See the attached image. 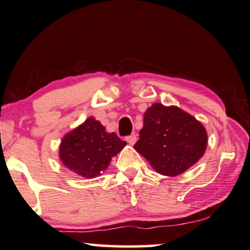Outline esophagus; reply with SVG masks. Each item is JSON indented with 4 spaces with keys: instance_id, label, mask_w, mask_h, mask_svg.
<instances>
[{
    "instance_id": "34e87169",
    "label": "esophagus",
    "mask_w": 250,
    "mask_h": 250,
    "mask_svg": "<svg viewBox=\"0 0 250 250\" xmlns=\"http://www.w3.org/2000/svg\"><path fill=\"white\" fill-rule=\"evenodd\" d=\"M125 140L128 142L130 145H133L137 142V136L136 135H130L125 137Z\"/></svg>"
}]
</instances>
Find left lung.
<instances>
[{
	"label": "left lung",
	"instance_id": "1",
	"mask_svg": "<svg viewBox=\"0 0 250 250\" xmlns=\"http://www.w3.org/2000/svg\"><path fill=\"white\" fill-rule=\"evenodd\" d=\"M139 140L133 147L161 174L184 173L203 156L207 135L203 125L175 106L153 104L144 115Z\"/></svg>",
	"mask_w": 250,
	"mask_h": 250
}]
</instances>
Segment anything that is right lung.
Wrapping results in <instances>:
<instances>
[{"label": "right lung", "instance_id": "1", "mask_svg": "<svg viewBox=\"0 0 250 250\" xmlns=\"http://www.w3.org/2000/svg\"><path fill=\"white\" fill-rule=\"evenodd\" d=\"M125 146L114 132L108 133L100 121L88 118L62 139L60 159L75 173L85 178L101 174L111 159Z\"/></svg>", "mask_w": 250, "mask_h": 250}]
</instances>
